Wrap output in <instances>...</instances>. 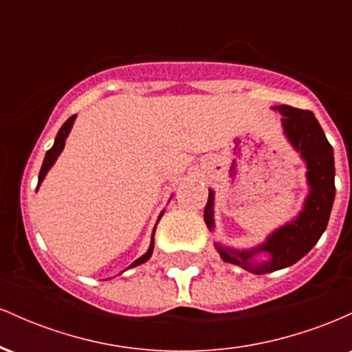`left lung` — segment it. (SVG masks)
I'll return each mask as SVG.
<instances>
[{
    "label": "left lung",
    "mask_w": 352,
    "mask_h": 352,
    "mask_svg": "<svg viewBox=\"0 0 352 352\" xmlns=\"http://www.w3.org/2000/svg\"><path fill=\"white\" fill-rule=\"evenodd\" d=\"M283 116L280 119L283 135L306 165L308 195L296 217L274 228L265 241L235 248L215 241L220 258L253 274H265L288 268L300 261L328 227L331 208L334 204V152L326 139L321 125L313 112L292 106H274ZM215 190L208 188V201L204 210V220L210 232H215Z\"/></svg>",
    "instance_id": "8db88e82"
}]
</instances>
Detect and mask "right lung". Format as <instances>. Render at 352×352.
Returning <instances> with one entry per match:
<instances>
[{
	"mask_svg": "<svg viewBox=\"0 0 352 352\" xmlns=\"http://www.w3.org/2000/svg\"><path fill=\"white\" fill-rule=\"evenodd\" d=\"M76 117H78V116H71L69 119H67L66 122L63 124V127L59 129L58 135H56V139H54V144H52V147L50 148V151L46 152V157H44V162H43V165H41V172H39V177H38V187H36V192H38V188L41 187L43 180L46 179L47 172H50L52 165L56 164V160H58V157L60 155V152L64 151V145H66V139H67V135H69V132H71L72 125H74V120H76ZM164 212H165V210H162V212H160L159 218H157V223H159V221H160V218H162ZM157 223H155V227H153V232H152V240H151V245H148V250H147V252H145V253L142 254V256H140V258H137V260L134 261V263L131 265L132 268H134V266H139V265L145 263V261H148V258L152 256V252H153V235H155V228H157Z\"/></svg>",
	"mask_w": 352,
	"mask_h": 352,
	"instance_id": "obj_1",
	"label": "right lung"
}]
</instances>
